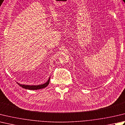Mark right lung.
<instances>
[{
  "mask_svg": "<svg viewBox=\"0 0 125 125\" xmlns=\"http://www.w3.org/2000/svg\"><path fill=\"white\" fill-rule=\"evenodd\" d=\"M50 82V78L48 80V81L46 83H45L44 84H41V85H22L18 84V85H20L21 87L23 88H25L26 89H29V90H37V89H42L44 88H45L46 86H48L49 83Z\"/></svg>",
  "mask_w": 125,
  "mask_h": 125,
  "instance_id": "add662e5",
  "label": "right lung"
}]
</instances>
